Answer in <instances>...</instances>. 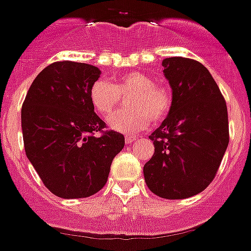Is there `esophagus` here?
Here are the masks:
<instances>
[{
  "label": "esophagus",
  "mask_w": 251,
  "mask_h": 251,
  "mask_svg": "<svg viewBox=\"0 0 251 251\" xmlns=\"http://www.w3.org/2000/svg\"><path fill=\"white\" fill-rule=\"evenodd\" d=\"M136 140V138L135 136H126L125 138V142H126V144H130V143H132V142H135Z\"/></svg>",
  "instance_id": "obj_1"
}]
</instances>
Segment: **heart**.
<instances>
[{"label": "heart", "mask_w": 251, "mask_h": 251, "mask_svg": "<svg viewBox=\"0 0 251 251\" xmlns=\"http://www.w3.org/2000/svg\"><path fill=\"white\" fill-rule=\"evenodd\" d=\"M129 97V110L109 120V126L122 134H134L164 121L172 111L173 95L166 86L153 82L143 72L125 73L113 83L104 78L97 79L90 86L89 99L94 111L101 119H109L121 104L122 97Z\"/></svg>", "instance_id": "heart-1"}]
</instances>
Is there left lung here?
<instances>
[{
	"instance_id": "left-lung-1",
	"label": "left lung",
	"mask_w": 251,
	"mask_h": 251,
	"mask_svg": "<svg viewBox=\"0 0 251 251\" xmlns=\"http://www.w3.org/2000/svg\"><path fill=\"white\" fill-rule=\"evenodd\" d=\"M162 66L173 107L150 135L154 153L144 165V179L162 199H188L213 182L225 156L229 142L227 104L201 63L173 56Z\"/></svg>"
}]
</instances>
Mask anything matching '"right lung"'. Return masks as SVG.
I'll use <instances>...</instances> for the list:
<instances>
[{
    "instance_id": "1",
    "label": "right lung",
    "mask_w": 251,
    "mask_h": 251,
    "mask_svg": "<svg viewBox=\"0 0 251 251\" xmlns=\"http://www.w3.org/2000/svg\"><path fill=\"white\" fill-rule=\"evenodd\" d=\"M99 77L90 64L55 62L38 73L22 107L26 157L46 188L62 199L99 192L125 146L122 134L105 131L90 103L89 90Z\"/></svg>"
}]
</instances>
